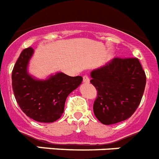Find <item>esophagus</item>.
<instances>
[{
    "label": "esophagus",
    "mask_w": 159,
    "mask_h": 159,
    "mask_svg": "<svg viewBox=\"0 0 159 159\" xmlns=\"http://www.w3.org/2000/svg\"><path fill=\"white\" fill-rule=\"evenodd\" d=\"M83 81L85 83L89 82V78L88 75H84V76H83Z\"/></svg>",
    "instance_id": "1"
}]
</instances>
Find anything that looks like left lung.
Returning <instances> with one entry per match:
<instances>
[{
	"instance_id": "8db88e82",
	"label": "left lung",
	"mask_w": 159,
	"mask_h": 159,
	"mask_svg": "<svg viewBox=\"0 0 159 159\" xmlns=\"http://www.w3.org/2000/svg\"><path fill=\"white\" fill-rule=\"evenodd\" d=\"M90 82L97 90L93 112L105 125L130 118L139 105L147 77L137 58H113L91 73Z\"/></svg>"
}]
</instances>
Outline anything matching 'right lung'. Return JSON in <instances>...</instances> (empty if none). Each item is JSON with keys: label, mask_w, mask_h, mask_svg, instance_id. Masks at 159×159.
I'll list each match as a JSON object with an SVG mask.
<instances>
[{"label": "right lung", "mask_w": 159, "mask_h": 159, "mask_svg": "<svg viewBox=\"0 0 159 159\" xmlns=\"http://www.w3.org/2000/svg\"><path fill=\"white\" fill-rule=\"evenodd\" d=\"M33 48L24 49L12 73V89L20 109L38 122L51 123L62 116L67 97L78 88L82 77L58 73L45 81L34 79L27 72Z\"/></svg>", "instance_id": "add662e5"}]
</instances>
